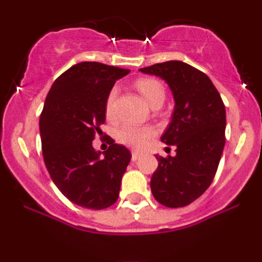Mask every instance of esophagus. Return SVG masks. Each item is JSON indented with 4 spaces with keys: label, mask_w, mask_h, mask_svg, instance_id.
Wrapping results in <instances>:
<instances>
[{
    "label": "esophagus",
    "mask_w": 262,
    "mask_h": 262,
    "mask_svg": "<svg viewBox=\"0 0 262 262\" xmlns=\"http://www.w3.org/2000/svg\"><path fill=\"white\" fill-rule=\"evenodd\" d=\"M140 156H141V152L137 151V150H134V151L132 152V160H133V161H137L138 159H140Z\"/></svg>",
    "instance_id": "1"
}]
</instances>
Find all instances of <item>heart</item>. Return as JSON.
Instances as JSON below:
<instances>
[{
  "instance_id": "b5f03b06",
  "label": "heart",
  "mask_w": 262,
  "mask_h": 262,
  "mask_svg": "<svg viewBox=\"0 0 262 262\" xmlns=\"http://www.w3.org/2000/svg\"><path fill=\"white\" fill-rule=\"evenodd\" d=\"M135 89L139 91V93L143 96L145 100L151 107L156 106V104H161L165 100V87L160 81L152 77H139L134 82ZM116 100H117V90H111L108 93L107 100H106V116L110 119L116 117ZM156 130L152 127H133V125H125L121 130L118 132V139L121 143L125 144V145L132 146V148H144L146 144L149 143L150 139L155 137Z\"/></svg>"
}]
</instances>
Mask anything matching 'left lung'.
Here are the masks:
<instances>
[{
  "mask_svg": "<svg viewBox=\"0 0 262 262\" xmlns=\"http://www.w3.org/2000/svg\"><path fill=\"white\" fill-rule=\"evenodd\" d=\"M139 70L164 79L175 98L172 121L161 141L175 145L176 155H156L152 196L169 208L188 206L206 192L217 172L225 144L223 100L209 77L186 62L171 60Z\"/></svg>",
  "mask_w": 262,
  "mask_h": 262,
  "instance_id": "8db88e82",
  "label": "left lung"
}]
</instances>
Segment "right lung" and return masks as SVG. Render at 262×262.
Instances as JSON below:
<instances>
[{
    "mask_svg": "<svg viewBox=\"0 0 262 262\" xmlns=\"http://www.w3.org/2000/svg\"><path fill=\"white\" fill-rule=\"evenodd\" d=\"M128 69L83 61L54 81L40 114L41 150L53 182L69 201L89 209L116 203L130 151L108 138L110 148L96 151V134L106 122V100Z\"/></svg>",
    "mask_w": 262,
    "mask_h": 262,
    "instance_id": "add662e5",
    "label": "right lung"
}]
</instances>
